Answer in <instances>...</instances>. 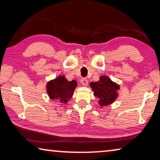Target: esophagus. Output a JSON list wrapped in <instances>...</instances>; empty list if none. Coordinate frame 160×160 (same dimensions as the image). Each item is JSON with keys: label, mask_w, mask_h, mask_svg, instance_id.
<instances>
[{"label": "esophagus", "mask_w": 160, "mask_h": 160, "mask_svg": "<svg viewBox=\"0 0 160 160\" xmlns=\"http://www.w3.org/2000/svg\"><path fill=\"white\" fill-rule=\"evenodd\" d=\"M80 82L83 86H87L88 85V80H87L86 78H82V79H81Z\"/></svg>", "instance_id": "obj_1"}]
</instances>
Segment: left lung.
I'll list each match as a JSON object with an SVG mask.
<instances>
[{
	"label": "left lung",
	"instance_id": "8db88e82",
	"mask_svg": "<svg viewBox=\"0 0 160 160\" xmlns=\"http://www.w3.org/2000/svg\"><path fill=\"white\" fill-rule=\"evenodd\" d=\"M90 86L94 96L99 99V104L101 107L108 106L114 102L118 96V90H120V85L113 82L106 75H101L99 81L91 82Z\"/></svg>",
	"mask_w": 160,
	"mask_h": 160
}]
</instances>
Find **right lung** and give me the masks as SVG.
I'll use <instances>...</instances> for the list:
<instances>
[{
    "label": "right lung",
    "mask_w": 160,
    "mask_h": 160,
    "mask_svg": "<svg viewBox=\"0 0 160 160\" xmlns=\"http://www.w3.org/2000/svg\"><path fill=\"white\" fill-rule=\"evenodd\" d=\"M77 85L75 80L68 81L64 75H59L47 83V92L51 99H57L66 104L73 95Z\"/></svg>",
    "instance_id": "add662e5"
}]
</instances>
